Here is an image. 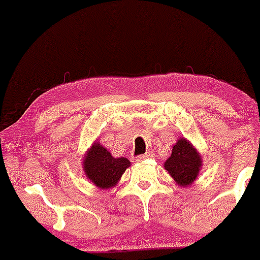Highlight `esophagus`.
<instances>
[{"label": "esophagus", "mask_w": 260, "mask_h": 260, "mask_svg": "<svg viewBox=\"0 0 260 260\" xmlns=\"http://www.w3.org/2000/svg\"><path fill=\"white\" fill-rule=\"evenodd\" d=\"M153 157H154L153 152H147V153L142 154V156H138V157H137V161H138V162H142V161H146V159L153 158Z\"/></svg>", "instance_id": "1"}]
</instances>
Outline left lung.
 Returning <instances> with one entry per match:
<instances>
[{"instance_id": "left-lung-1", "label": "left lung", "mask_w": 260, "mask_h": 260, "mask_svg": "<svg viewBox=\"0 0 260 260\" xmlns=\"http://www.w3.org/2000/svg\"><path fill=\"white\" fill-rule=\"evenodd\" d=\"M164 167L176 185L187 187L195 182L200 174L203 156L190 141L181 137L172 147L171 156L166 159Z\"/></svg>"}]
</instances>
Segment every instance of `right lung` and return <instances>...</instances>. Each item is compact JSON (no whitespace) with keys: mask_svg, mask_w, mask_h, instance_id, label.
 Wrapping results in <instances>:
<instances>
[{"mask_svg":"<svg viewBox=\"0 0 260 260\" xmlns=\"http://www.w3.org/2000/svg\"><path fill=\"white\" fill-rule=\"evenodd\" d=\"M129 166V159L113 157L99 141H94L83 158V170L86 179L101 190L115 187Z\"/></svg>","mask_w":260,"mask_h":260,"instance_id":"obj_1","label":"right lung"}]
</instances>
